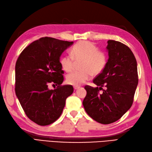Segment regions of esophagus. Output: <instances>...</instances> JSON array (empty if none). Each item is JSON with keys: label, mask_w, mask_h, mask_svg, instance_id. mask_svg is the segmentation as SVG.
I'll return each mask as SVG.
<instances>
[{"label": "esophagus", "mask_w": 152, "mask_h": 152, "mask_svg": "<svg viewBox=\"0 0 152 152\" xmlns=\"http://www.w3.org/2000/svg\"><path fill=\"white\" fill-rule=\"evenodd\" d=\"M80 87H77V86H75L74 87V88L75 89V90H77V89H79Z\"/></svg>", "instance_id": "34e87169"}]
</instances>
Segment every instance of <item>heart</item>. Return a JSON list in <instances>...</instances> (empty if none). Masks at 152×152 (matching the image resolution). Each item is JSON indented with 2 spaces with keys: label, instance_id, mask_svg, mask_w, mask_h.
Returning a JSON list of instances; mask_svg holds the SVG:
<instances>
[{
  "label": "heart",
  "instance_id": "heart-1",
  "mask_svg": "<svg viewBox=\"0 0 152 152\" xmlns=\"http://www.w3.org/2000/svg\"><path fill=\"white\" fill-rule=\"evenodd\" d=\"M71 55L65 54L60 59L64 71L69 72L73 69L75 62L81 61L80 72H73L66 77V82L74 86H80L93 76L99 75L105 69L108 58L107 54L98 50L94 43L80 41L71 49Z\"/></svg>",
  "mask_w": 152,
  "mask_h": 152
}]
</instances>
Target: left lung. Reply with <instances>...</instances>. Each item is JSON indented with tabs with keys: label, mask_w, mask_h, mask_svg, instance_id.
Here are the masks:
<instances>
[{
	"label": "left lung",
	"mask_w": 152,
	"mask_h": 152,
	"mask_svg": "<svg viewBox=\"0 0 152 152\" xmlns=\"http://www.w3.org/2000/svg\"><path fill=\"white\" fill-rule=\"evenodd\" d=\"M107 43L106 67L93 80L98 87H85L87 95L83 102L88 115L104 124L116 121L130 109L138 85L137 61L130 49L120 42Z\"/></svg>",
	"instance_id": "1"
}]
</instances>
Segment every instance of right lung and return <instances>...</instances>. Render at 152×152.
Wrapping results in <instances>:
<instances>
[{"label": "right lung", "mask_w": 152, "mask_h": 152, "mask_svg": "<svg viewBox=\"0 0 152 152\" xmlns=\"http://www.w3.org/2000/svg\"><path fill=\"white\" fill-rule=\"evenodd\" d=\"M73 42L43 37L23 50L15 65V93L28 118L40 126L60 118L72 85H61L64 71L60 58ZM50 84L57 86L50 90Z\"/></svg>", "instance_id": "1"}]
</instances>
